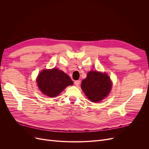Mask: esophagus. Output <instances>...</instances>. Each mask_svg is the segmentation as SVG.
I'll return each mask as SVG.
<instances>
[{
    "mask_svg": "<svg viewBox=\"0 0 149 149\" xmlns=\"http://www.w3.org/2000/svg\"><path fill=\"white\" fill-rule=\"evenodd\" d=\"M81 83V81L79 80H76L74 81V84L76 86H78Z\"/></svg>",
    "mask_w": 149,
    "mask_h": 149,
    "instance_id": "esophagus-1",
    "label": "esophagus"
}]
</instances>
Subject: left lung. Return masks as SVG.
<instances>
[{"mask_svg":"<svg viewBox=\"0 0 149 149\" xmlns=\"http://www.w3.org/2000/svg\"><path fill=\"white\" fill-rule=\"evenodd\" d=\"M112 84L106 73L91 71L81 82V89L90 101L97 102L102 100L109 93Z\"/></svg>","mask_w":149,"mask_h":149,"instance_id":"left-lung-1","label":"left lung"}]
</instances>
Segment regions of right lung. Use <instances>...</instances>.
Returning a JSON list of instances; mask_svg holds the SVG:
<instances>
[{"label": "right lung", "mask_w": 149, "mask_h": 149, "mask_svg": "<svg viewBox=\"0 0 149 149\" xmlns=\"http://www.w3.org/2000/svg\"><path fill=\"white\" fill-rule=\"evenodd\" d=\"M37 82L40 91L52 97L58 96L66 86L73 84L69 76L57 68L43 70Z\"/></svg>", "instance_id": "obj_1"}]
</instances>
